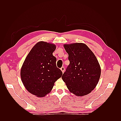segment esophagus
Wrapping results in <instances>:
<instances>
[{"mask_svg":"<svg viewBox=\"0 0 121 121\" xmlns=\"http://www.w3.org/2000/svg\"><path fill=\"white\" fill-rule=\"evenodd\" d=\"M60 70L62 72H63V73H64V71H65V68H64V67H61V68H60Z\"/></svg>","mask_w":121,"mask_h":121,"instance_id":"esophagus-1","label":"esophagus"}]
</instances>
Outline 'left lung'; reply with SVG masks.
<instances>
[{
  "mask_svg": "<svg viewBox=\"0 0 121 121\" xmlns=\"http://www.w3.org/2000/svg\"><path fill=\"white\" fill-rule=\"evenodd\" d=\"M69 64L61 78L69 92L83 96L94 90L101 75L96 57L85 43L65 44Z\"/></svg>",
  "mask_w": 121,
  "mask_h": 121,
  "instance_id": "8db88e82",
  "label": "left lung"
}]
</instances>
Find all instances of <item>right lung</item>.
<instances>
[{
	"label": "right lung",
	"instance_id": "right-lung-1",
	"mask_svg": "<svg viewBox=\"0 0 121 121\" xmlns=\"http://www.w3.org/2000/svg\"><path fill=\"white\" fill-rule=\"evenodd\" d=\"M53 43L39 41L32 47L21 69V78L25 88L38 97L48 94L63 73L56 65Z\"/></svg>",
	"mask_w": 121,
	"mask_h": 121
}]
</instances>
